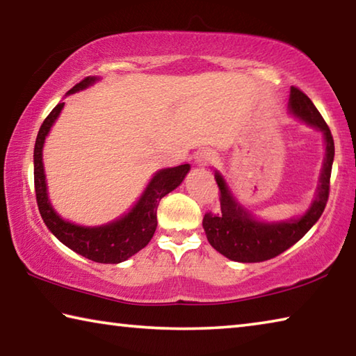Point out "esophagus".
<instances>
[{
  "label": "esophagus",
  "mask_w": 356,
  "mask_h": 356,
  "mask_svg": "<svg viewBox=\"0 0 356 356\" xmlns=\"http://www.w3.org/2000/svg\"><path fill=\"white\" fill-rule=\"evenodd\" d=\"M215 159H216L215 152L210 151V149H202V151L196 154V165L200 166V168L210 166L213 161H215Z\"/></svg>",
  "instance_id": "34e87169"
}]
</instances>
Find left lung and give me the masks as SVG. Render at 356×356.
Returning a JSON list of instances; mask_svg holds the SVG:
<instances>
[{
    "instance_id": "1",
    "label": "left lung",
    "mask_w": 356,
    "mask_h": 356,
    "mask_svg": "<svg viewBox=\"0 0 356 356\" xmlns=\"http://www.w3.org/2000/svg\"><path fill=\"white\" fill-rule=\"evenodd\" d=\"M288 107L289 112L297 118L305 121L309 126L318 127L324 134L325 159L318 190H316V197L305 215L300 218L279 222L257 221L244 207L238 204L227 182L216 171L215 179L219 191H221V196H219L221 211L205 213L202 225L211 248L227 257L229 260L240 263L270 260L299 241L324 213L328 193H330V176L334 157L332 132L312 99L297 87H291Z\"/></svg>"
}]
</instances>
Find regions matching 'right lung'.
Segmentation results:
<instances>
[{
  "label": "right lung",
  "instance_id": "obj_1",
  "mask_svg": "<svg viewBox=\"0 0 356 356\" xmlns=\"http://www.w3.org/2000/svg\"><path fill=\"white\" fill-rule=\"evenodd\" d=\"M98 81L96 77H86L79 83L70 90V93H76L79 90ZM63 104L59 102L51 113L44 118L40 131L37 134L34 147V185L38 211H40L43 222L51 230L57 240L74 250L76 254L88 258L96 263L116 264L126 261L127 258L137 254L147 245L157 229V209L161 197L168 193L176 190L182 184L186 172L190 171V165H179L174 168H166L156 172V176L147 184L143 195L134 209L116 221L108 222L98 227H82L73 222H68L57 215L51 207L47 191V179L43 170V143L49 132L51 126L54 124L57 116L60 115Z\"/></svg>",
  "mask_w": 356,
  "mask_h": 356
}]
</instances>
